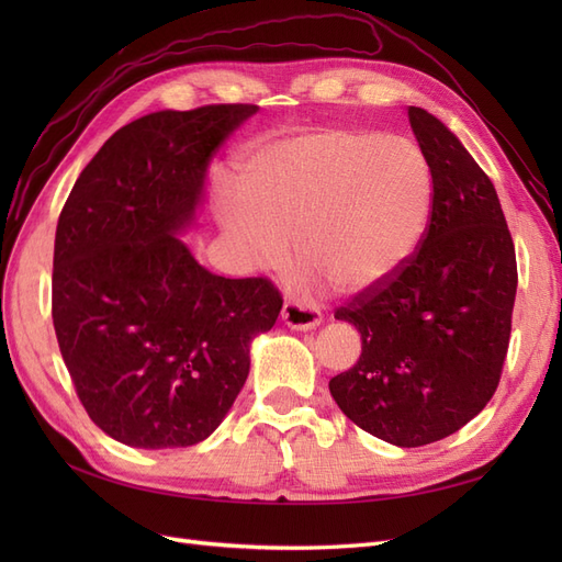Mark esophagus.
I'll use <instances>...</instances> for the list:
<instances>
[{
  "instance_id": "esophagus-1",
  "label": "esophagus",
  "mask_w": 562,
  "mask_h": 562,
  "mask_svg": "<svg viewBox=\"0 0 562 562\" xmlns=\"http://www.w3.org/2000/svg\"><path fill=\"white\" fill-rule=\"evenodd\" d=\"M281 318L288 328L293 330H312L321 323V310L312 302H300V300H288L283 304Z\"/></svg>"
}]
</instances>
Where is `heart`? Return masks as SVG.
<instances>
[{
  "label": "heart",
  "instance_id": "b5f03b06",
  "mask_svg": "<svg viewBox=\"0 0 562 562\" xmlns=\"http://www.w3.org/2000/svg\"><path fill=\"white\" fill-rule=\"evenodd\" d=\"M236 196L241 206L220 201V217L252 255L279 262L295 239L314 277L366 293L415 258L431 223L434 176L411 140L323 128L255 151Z\"/></svg>",
  "mask_w": 562,
  "mask_h": 562
}]
</instances>
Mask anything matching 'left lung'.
<instances>
[{
  "label": "left lung",
  "mask_w": 562,
  "mask_h": 562,
  "mask_svg": "<svg viewBox=\"0 0 562 562\" xmlns=\"http://www.w3.org/2000/svg\"><path fill=\"white\" fill-rule=\"evenodd\" d=\"M407 119L434 176L431 223L394 279L337 307L363 345L328 386L356 427L419 448L462 429L497 391L518 267L483 168L427 110L411 108Z\"/></svg>",
  "instance_id": "obj_1"
}]
</instances>
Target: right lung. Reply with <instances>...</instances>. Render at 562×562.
<instances>
[{"instance_id":"right-lung-1","label":"right lung","mask_w":562,"mask_h":562,"mask_svg":"<svg viewBox=\"0 0 562 562\" xmlns=\"http://www.w3.org/2000/svg\"><path fill=\"white\" fill-rule=\"evenodd\" d=\"M258 105L164 110L119 128L58 217L50 316L83 411L131 448L209 438L248 378L250 339L283 297L203 269L192 223L211 155Z\"/></svg>"}]
</instances>
